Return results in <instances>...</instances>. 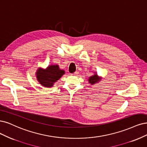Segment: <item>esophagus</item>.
Instances as JSON below:
<instances>
[{
	"mask_svg": "<svg viewBox=\"0 0 147 147\" xmlns=\"http://www.w3.org/2000/svg\"><path fill=\"white\" fill-rule=\"evenodd\" d=\"M78 74H79V72H78V71H77V72H75V73L72 74V75H75V76H76V75H78Z\"/></svg>",
	"mask_w": 147,
	"mask_h": 147,
	"instance_id": "1",
	"label": "esophagus"
}]
</instances>
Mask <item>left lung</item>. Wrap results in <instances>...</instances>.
<instances>
[{"instance_id":"1","label":"left lung","mask_w":147,"mask_h":147,"mask_svg":"<svg viewBox=\"0 0 147 147\" xmlns=\"http://www.w3.org/2000/svg\"><path fill=\"white\" fill-rule=\"evenodd\" d=\"M102 77H99V76L97 75V72H94V74L88 78V82L89 84L91 85H94L97 83H98L99 82H100L102 80Z\"/></svg>"}]
</instances>
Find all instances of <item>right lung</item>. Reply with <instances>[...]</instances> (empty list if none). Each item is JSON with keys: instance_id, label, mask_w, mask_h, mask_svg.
I'll return each mask as SVG.
<instances>
[{"instance_id": "add662e5", "label": "right lung", "mask_w": 147, "mask_h": 147, "mask_svg": "<svg viewBox=\"0 0 147 147\" xmlns=\"http://www.w3.org/2000/svg\"><path fill=\"white\" fill-rule=\"evenodd\" d=\"M64 74L65 71L61 69L58 64L49 65L45 69L38 67L35 74L39 84L45 88L53 87Z\"/></svg>"}]
</instances>
